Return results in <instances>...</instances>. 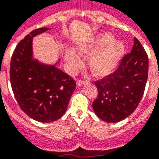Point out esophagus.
I'll return each mask as SVG.
<instances>
[{
	"label": "esophagus",
	"instance_id": "34e87169",
	"mask_svg": "<svg viewBox=\"0 0 159 159\" xmlns=\"http://www.w3.org/2000/svg\"><path fill=\"white\" fill-rule=\"evenodd\" d=\"M85 81H83V80H77V85L78 86V87H82V85L85 84Z\"/></svg>",
	"mask_w": 159,
	"mask_h": 159
}]
</instances>
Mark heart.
<instances>
[{
    "instance_id": "heart-1",
    "label": "heart",
    "mask_w": 159,
    "mask_h": 159,
    "mask_svg": "<svg viewBox=\"0 0 159 159\" xmlns=\"http://www.w3.org/2000/svg\"><path fill=\"white\" fill-rule=\"evenodd\" d=\"M113 41V36L105 33L100 35L88 43L77 46V52L83 57H89L104 46L107 47L97 52L90 60V68L97 76H105L112 72L119 62L124 52V45L118 41ZM66 59L73 69L79 68L82 61L74 51L66 52Z\"/></svg>"
}]
</instances>
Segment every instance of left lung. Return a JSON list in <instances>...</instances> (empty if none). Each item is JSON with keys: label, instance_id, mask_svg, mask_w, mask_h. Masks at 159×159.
I'll use <instances>...</instances> for the list:
<instances>
[{"label": "left lung", "instance_id": "8db88e82", "mask_svg": "<svg viewBox=\"0 0 159 159\" xmlns=\"http://www.w3.org/2000/svg\"><path fill=\"white\" fill-rule=\"evenodd\" d=\"M148 75V57L134 37L133 49L125 54L113 72L95 82L98 97L93 107L107 123H117L132 114L143 96Z\"/></svg>", "mask_w": 159, "mask_h": 159}]
</instances>
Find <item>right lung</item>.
<instances>
[{"label":"right lung","mask_w":159,"mask_h":159,"mask_svg":"<svg viewBox=\"0 0 159 159\" xmlns=\"http://www.w3.org/2000/svg\"><path fill=\"white\" fill-rule=\"evenodd\" d=\"M41 27L31 31L13 52L10 65L12 91L20 109L42 123L59 119L66 111L76 82L56 66L41 65L31 60L33 36L47 31Z\"/></svg>","instance_id":"1"}]
</instances>
